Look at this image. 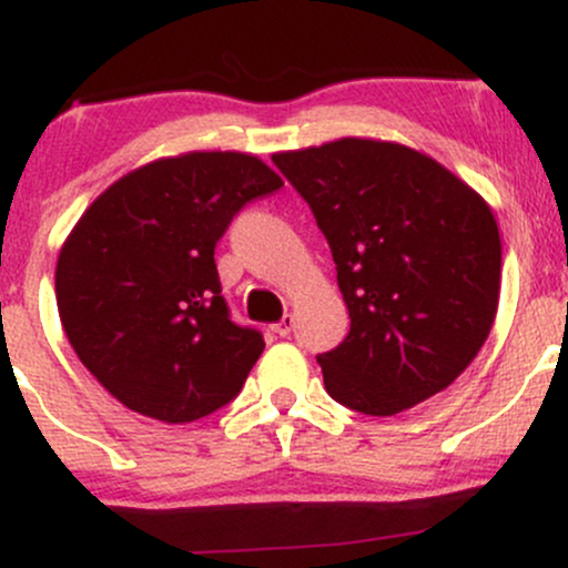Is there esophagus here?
I'll list each match as a JSON object with an SVG mask.
<instances>
[{
	"label": "esophagus",
	"mask_w": 568,
	"mask_h": 568,
	"mask_svg": "<svg viewBox=\"0 0 568 568\" xmlns=\"http://www.w3.org/2000/svg\"><path fill=\"white\" fill-rule=\"evenodd\" d=\"M272 331H275V334H277V336H288V334H291V331H293V315H285V317H283V321H280V323H275V325H272Z\"/></svg>",
	"instance_id": "esophagus-1"
}]
</instances>
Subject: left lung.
Returning <instances> with one entry per match:
<instances>
[{"label":"left lung","mask_w":568,"mask_h":568,"mask_svg":"<svg viewBox=\"0 0 568 568\" xmlns=\"http://www.w3.org/2000/svg\"><path fill=\"white\" fill-rule=\"evenodd\" d=\"M310 202L336 262L349 334L317 357L334 400L400 414L475 361L499 306L491 205L397 141L336 139L272 154Z\"/></svg>","instance_id":"left-lung-1"}]
</instances>
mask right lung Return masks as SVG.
<instances>
[{
    "label": "right lung",
    "mask_w": 568,
    "mask_h": 568,
    "mask_svg": "<svg viewBox=\"0 0 568 568\" xmlns=\"http://www.w3.org/2000/svg\"><path fill=\"white\" fill-rule=\"evenodd\" d=\"M280 186L256 154L186 152L90 202L58 253V315L122 406L184 425L243 389L264 338L230 321L213 251L247 200Z\"/></svg>",
    "instance_id": "right-lung-1"
}]
</instances>
